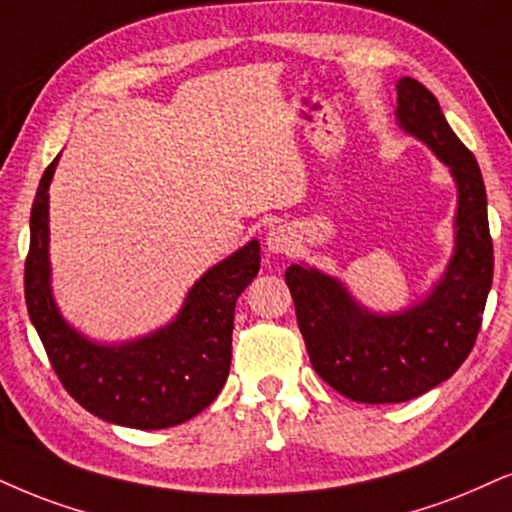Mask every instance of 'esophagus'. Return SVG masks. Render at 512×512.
Wrapping results in <instances>:
<instances>
[{
  "label": "esophagus",
  "mask_w": 512,
  "mask_h": 512,
  "mask_svg": "<svg viewBox=\"0 0 512 512\" xmlns=\"http://www.w3.org/2000/svg\"><path fill=\"white\" fill-rule=\"evenodd\" d=\"M266 249L270 254H289V249H292V232H289V227H270L266 235Z\"/></svg>",
  "instance_id": "34e87169"
}]
</instances>
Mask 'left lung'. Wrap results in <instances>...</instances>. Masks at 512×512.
<instances>
[{
    "instance_id": "8db88e82",
    "label": "left lung",
    "mask_w": 512,
    "mask_h": 512,
    "mask_svg": "<svg viewBox=\"0 0 512 512\" xmlns=\"http://www.w3.org/2000/svg\"><path fill=\"white\" fill-rule=\"evenodd\" d=\"M396 94L401 130L425 142L458 187L456 249L444 277L425 301L384 315L358 304L337 277L301 263L285 273L315 372L361 403L410 401L449 380L475 346L494 277L487 189L475 156L425 85L401 78Z\"/></svg>"
}]
</instances>
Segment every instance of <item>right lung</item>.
<instances>
[{"instance_id": "right-lung-1", "label": "right lung", "mask_w": 512, "mask_h": 512, "mask_svg": "<svg viewBox=\"0 0 512 512\" xmlns=\"http://www.w3.org/2000/svg\"><path fill=\"white\" fill-rule=\"evenodd\" d=\"M44 170L30 213L25 304L49 363L82 408L113 425L163 430L182 425L216 399L232 358L239 294L261 268L256 239L206 270L189 289L173 323L125 344H97L63 320L49 268V182Z\"/></svg>"}]
</instances>
